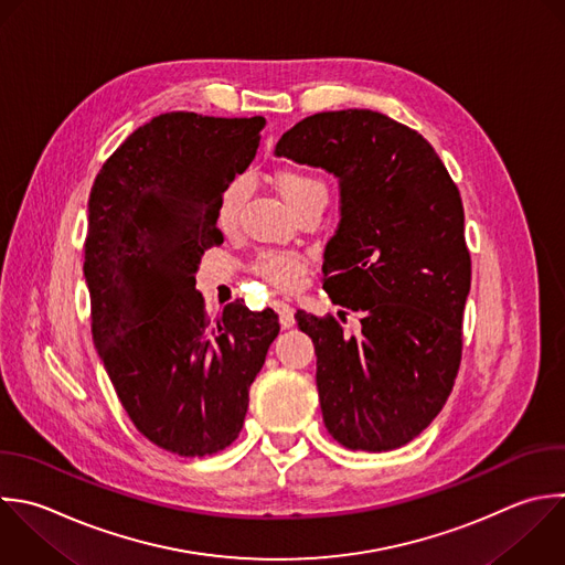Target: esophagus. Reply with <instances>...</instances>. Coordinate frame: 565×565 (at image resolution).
Listing matches in <instances>:
<instances>
[{
    "mask_svg": "<svg viewBox=\"0 0 565 565\" xmlns=\"http://www.w3.org/2000/svg\"><path fill=\"white\" fill-rule=\"evenodd\" d=\"M274 307H276V311H278V316H280V324H282V329H291V327L296 324L294 307H291L289 302H285V300H276V302H274Z\"/></svg>",
    "mask_w": 565,
    "mask_h": 565,
    "instance_id": "34e87169",
    "label": "esophagus"
}]
</instances>
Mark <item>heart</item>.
Here are the masks:
<instances>
[{"label": "heart", "instance_id": "obj_1", "mask_svg": "<svg viewBox=\"0 0 565 565\" xmlns=\"http://www.w3.org/2000/svg\"><path fill=\"white\" fill-rule=\"evenodd\" d=\"M274 188L278 190V194L282 196V201L291 207V212H296L300 205L324 196L327 199V188L320 179H316L313 174L298 170V168H280L274 172L271 177ZM247 196V181L245 179H234L225 185L221 201H218V210H216V221L221 227L230 230L236 225L238 221V212L245 203ZM258 274L269 280L274 287L278 289H291L300 282V276L305 271V260L296 254H265L258 260Z\"/></svg>", "mask_w": 565, "mask_h": 565}]
</instances>
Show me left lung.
Listing matches in <instances>:
<instances>
[{
  "instance_id": "1",
  "label": "left lung",
  "mask_w": 565,
  "mask_h": 565,
  "mask_svg": "<svg viewBox=\"0 0 565 565\" xmlns=\"http://www.w3.org/2000/svg\"><path fill=\"white\" fill-rule=\"evenodd\" d=\"M276 157L322 168L340 188L322 287L360 313V331L296 313L316 347L324 426L351 450L399 448L441 411L461 360L470 254L459 190L422 135L373 110L307 117Z\"/></svg>"
}]
</instances>
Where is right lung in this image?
Masks as SVG:
<instances>
[{"instance_id":"add662e5","label":"right lung","mask_w":565,"mask_h":565,"mask_svg":"<svg viewBox=\"0 0 565 565\" xmlns=\"http://www.w3.org/2000/svg\"><path fill=\"white\" fill-rule=\"evenodd\" d=\"M265 124L154 117L90 190L84 276L95 347L135 426L181 457L214 455L238 437L280 331L271 309L238 300L210 320L196 291L203 252L223 243L221 194L254 161Z\"/></svg>"}]
</instances>
